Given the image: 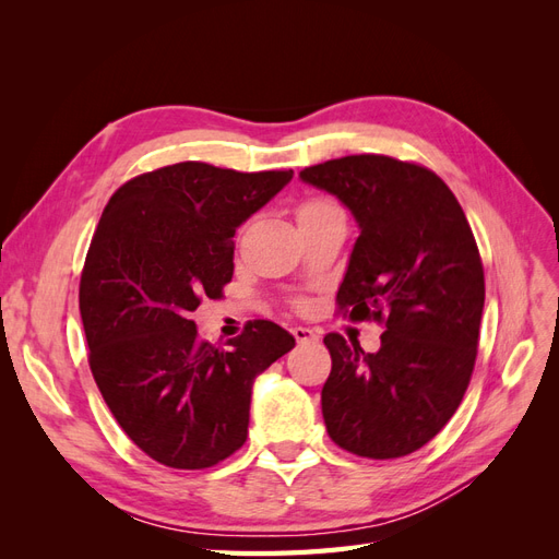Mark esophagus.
Masks as SVG:
<instances>
[{
    "label": "esophagus",
    "instance_id": "1",
    "mask_svg": "<svg viewBox=\"0 0 559 559\" xmlns=\"http://www.w3.org/2000/svg\"><path fill=\"white\" fill-rule=\"evenodd\" d=\"M292 333H294V337H296V343H314L317 337H319L317 331H312V329H308V326H294Z\"/></svg>",
    "mask_w": 559,
    "mask_h": 559
}]
</instances>
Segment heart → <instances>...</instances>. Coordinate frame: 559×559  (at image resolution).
I'll list each match as a JSON object with an SVG mask.
<instances>
[{
  "mask_svg": "<svg viewBox=\"0 0 559 559\" xmlns=\"http://www.w3.org/2000/svg\"><path fill=\"white\" fill-rule=\"evenodd\" d=\"M335 205L329 200H308L302 202V205L298 207V218H308V216H317V214H324L329 210H333Z\"/></svg>",
  "mask_w": 559,
  "mask_h": 559,
  "instance_id": "heart-1",
  "label": "heart"
}]
</instances>
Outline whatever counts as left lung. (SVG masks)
Masks as SVG:
<instances>
[{
  "label": "left lung",
  "instance_id": "obj_1",
  "mask_svg": "<svg viewBox=\"0 0 559 559\" xmlns=\"http://www.w3.org/2000/svg\"><path fill=\"white\" fill-rule=\"evenodd\" d=\"M300 179L341 200L361 230L337 306L384 324L373 354L324 337L326 431L368 460L411 454L460 408L476 364L485 306L476 238L445 181L421 165L364 154L306 167Z\"/></svg>",
  "mask_w": 559,
  "mask_h": 559
}]
</instances>
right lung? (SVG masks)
I'll return each instance as SVG.
<instances>
[{
    "label": "right lung",
    "mask_w": 559,
    "mask_h": 559,
    "mask_svg": "<svg viewBox=\"0 0 559 559\" xmlns=\"http://www.w3.org/2000/svg\"><path fill=\"white\" fill-rule=\"evenodd\" d=\"M292 177L186 160L130 179L107 202L79 310L99 392L151 460L207 468L240 450L253 380L296 345L257 319L222 349L202 343L191 319L233 277L235 230Z\"/></svg>",
    "instance_id": "add662e5"
}]
</instances>
